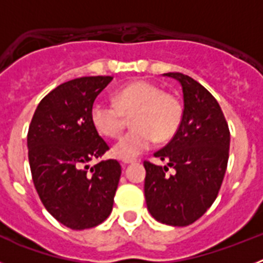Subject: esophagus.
Wrapping results in <instances>:
<instances>
[{
    "instance_id": "esophagus-1",
    "label": "esophagus",
    "mask_w": 263,
    "mask_h": 263,
    "mask_svg": "<svg viewBox=\"0 0 263 263\" xmlns=\"http://www.w3.org/2000/svg\"><path fill=\"white\" fill-rule=\"evenodd\" d=\"M134 162H137V159H134V158H122V163L124 164H130L134 163Z\"/></svg>"
}]
</instances>
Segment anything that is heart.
<instances>
[{"label": "heart", "mask_w": 263, "mask_h": 263, "mask_svg": "<svg viewBox=\"0 0 263 263\" xmlns=\"http://www.w3.org/2000/svg\"><path fill=\"white\" fill-rule=\"evenodd\" d=\"M130 118L133 130L113 146V154L133 158L146 152L155 139L166 142L178 133L183 120L180 100L163 92L159 85L137 80L118 89L113 103L96 100L90 106V122L99 134L109 138L120 136Z\"/></svg>", "instance_id": "1"}]
</instances>
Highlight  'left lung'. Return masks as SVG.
Segmentation results:
<instances>
[{"instance_id": "left-lung-1", "label": "left lung", "mask_w": 263, "mask_h": 263, "mask_svg": "<svg viewBox=\"0 0 263 263\" xmlns=\"http://www.w3.org/2000/svg\"><path fill=\"white\" fill-rule=\"evenodd\" d=\"M163 75L180 83L184 109L178 133L154 157L167 160L176 174L167 176V166L145 160V199L157 221L187 227L217 197L227 171L231 133L218 103L200 83L180 72Z\"/></svg>"}]
</instances>
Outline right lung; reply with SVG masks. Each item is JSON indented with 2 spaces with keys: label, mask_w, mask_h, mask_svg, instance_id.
<instances>
[{
  "label": "right lung",
  "mask_w": 263,
  "mask_h": 263,
  "mask_svg": "<svg viewBox=\"0 0 263 263\" xmlns=\"http://www.w3.org/2000/svg\"><path fill=\"white\" fill-rule=\"evenodd\" d=\"M111 76L63 83L42 99L27 133L32 182L46 210L73 231L97 227L110 215L121 176L116 159L90 122V106Z\"/></svg>",
  "instance_id": "add662e5"
}]
</instances>
